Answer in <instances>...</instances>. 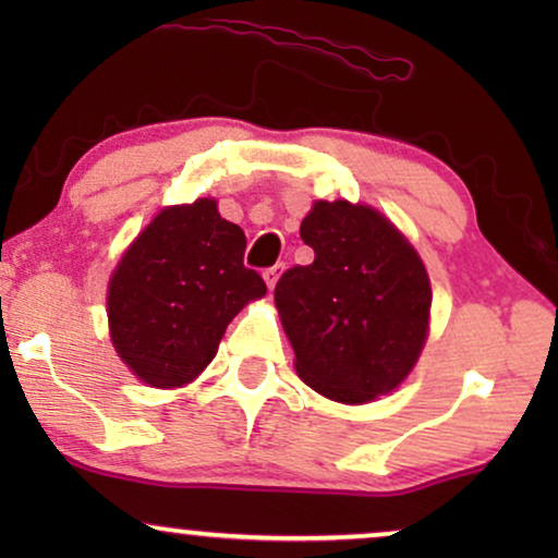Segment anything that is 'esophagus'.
I'll return each mask as SVG.
<instances>
[{"label": "esophagus", "instance_id": "obj_1", "mask_svg": "<svg viewBox=\"0 0 558 558\" xmlns=\"http://www.w3.org/2000/svg\"><path fill=\"white\" fill-rule=\"evenodd\" d=\"M279 274H281V266H279V264H277V266H269V269L264 271V281H266V287L274 289V284H277V279H279Z\"/></svg>", "mask_w": 558, "mask_h": 558}]
</instances>
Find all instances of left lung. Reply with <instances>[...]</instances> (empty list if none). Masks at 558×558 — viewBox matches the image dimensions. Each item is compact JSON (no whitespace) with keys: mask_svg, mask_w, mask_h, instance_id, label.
Wrapping results in <instances>:
<instances>
[{"mask_svg":"<svg viewBox=\"0 0 558 558\" xmlns=\"http://www.w3.org/2000/svg\"><path fill=\"white\" fill-rule=\"evenodd\" d=\"M300 235L315 262L287 269L274 289L300 378L340 403L393 391L429 327L422 258L391 220L348 201H317Z\"/></svg>","mask_w":558,"mask_h":558,"instance_id":"8db88e82","label":"left lung"}]
</instances>
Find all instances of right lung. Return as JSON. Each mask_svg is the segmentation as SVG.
<instances>
[{
	"label": "right lung",
	"instance_id": "1",
	"mask_svg": "<svg viewBox=\"0 0 558 558\" xmlns=\"http://www.w3.org/2000/svg\"><path fill=\"white\" fill-rule=\"evenodd\" d=\"M243 251L246 235L208 197L165 208L144 228L109 284L111 340L134 376L185 386L216 357L228 323L266 294Z\"/></svg>",
	"mask_w": 558,
	"mask_h": 558
}]
</instances>
